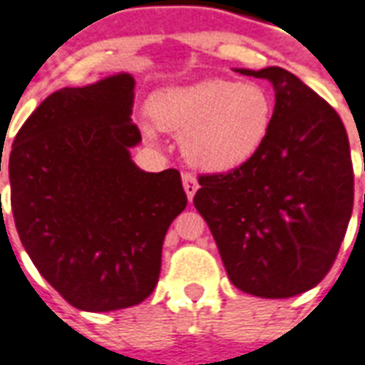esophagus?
Returning a JSON list of instances; mask_svg holds the SVG:
<instances>
[{"label":"esophagus","instance_id":"34e87169","mask_svg":"<svg viewBox=\"0 0 365 365\" xmlns=\"http://www.w3.org/2000/svg\"><path fill=\"white\" fill-rule=\"evenodd\" d=\"M183 190H185V195H187V200H193V195H195V191L200 187V183L195 180V175L191 174H183Z\"/></svg>","mask_w":365,"mask_h":365}]
</instances>
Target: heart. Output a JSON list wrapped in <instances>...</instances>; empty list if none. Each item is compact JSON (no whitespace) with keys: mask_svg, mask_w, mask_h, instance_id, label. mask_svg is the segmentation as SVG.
<instances>
[{"mask_svg":"<svg viewBox=\"0 0 365 365\" xmlns=\"http://www.w3.org/2000/svg\"><path fill=\"white\" fill-rule=\"evenodd\" d=\"M148 112L158 128L182 136V152L193 168L225 174L261 150L272 124V98L259 83L207 78L156 93ZM154 138L152 126H142Z\"/></svg>","mask_w":365,"mask_h":365,"instance_id":"obj_1","label":"heart"}]
</instances>
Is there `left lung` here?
<instances>
[{"label":"left lung","instance_id":"left-lung-1","mask_svg":"<svg viewBox=\"0 0 365 365\" xmlns=\"http://www.w3.org/2000/svg\"><path fill=\"white\" fill-rule=\"evenodd\" d=\"M235 73L269 81V136L247 164L203 175L193 205L209 225L237 289L289 298L330 271L354 207L350 142L340 116L280 67Z\"/></svg>","mask_w":365,"mask_h":365}]
</instances>
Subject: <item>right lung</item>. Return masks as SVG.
Here are the masks:
<instances>
[{
  "mask_svg": "<svg viewBox=\"0 0 365 365\" xmlns=\"http://www.w3.org/2000/svg\"><path fill=\"white\" fill-rule=\"evenodd\" d=\"M134 86V76L116 73L53 93L17 132L7 160L25 251L86 312L152 294L165 233L187 205L178 170L152 174L132 160L142 142L132 124Z\"/></svg>",
  "mask_w": 365,
  "mask_h": 365,
  "instance_id": "right-lung-1",
  "label": "right lung"
}]
</instances>
